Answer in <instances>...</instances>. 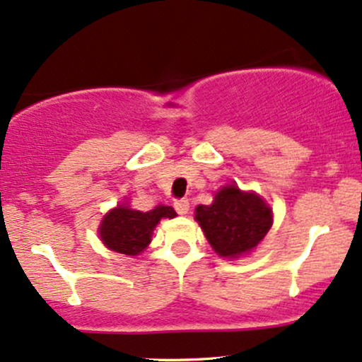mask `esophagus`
Masks as SVG:
<instances>
[{
  "label": "esophagus",
  "mask_w": 362,
  "mask_h": 362,
  "mask_svg": "<svg viewBox=\"0 0 362 362\" xmlns=\"http://www.w3.org/2000/svg\"><path fill=\"white\" fill-rule=\"evenodd\" d=\"M174 209H176L177 214H188L189 209V202L186 198H180V200H174Z\"/></svg>",
  "instance_id": "1"
}]
</instances>
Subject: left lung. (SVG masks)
I'll use <instances>...</instances> for the list:
<instances>
[{
    "instance_id": "8db88e82",
    "label": "left lung",
    "mask_w": 362,
    "mask_h": 362,
    "mask_svg": "<svg viewBox=\"0 0 362 362\" xmlns=\"http://www.w3.org/2000/svg\"><path fill=\"white\" fill-rule=\"evenodd\" d=\"M197 221L221 257L247 254L269 231L273 212L254 193L231 185L221 189L212 205H198Z\"/></svg>"
}]
</instances>
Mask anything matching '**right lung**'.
Returning <instances> with one entry per match:
<instances>
[{
    "label": "right lung",
    "instance_id": "1",
    "mask_svg": "<svg viewBox=\"0 0 362 362\" xmlns=\"http://www.w3.org/2000/svg\"><path fill=\"white\" fill-rule=\"evenodd\" d=\"M173 207L158 205L150 212H139L127 207H117L105 216L100 236L110 250L126 255H138L148 247L151 231L162 217H174Z\"/></svg>",
    "mask_w": 362,
    "mask_h": 362
}]
</instances>
